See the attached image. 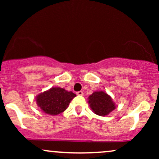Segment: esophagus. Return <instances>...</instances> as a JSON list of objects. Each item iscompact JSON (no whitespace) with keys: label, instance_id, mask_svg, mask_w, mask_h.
<instances>
[{"label":"esophagus","instance_id":"esophagus-1","mask_svg":"<svg viewBox=\"0 0 159 159\" xmlns=\"http://www.w3.org/2000/svg\"><path fill=\"white\" fill-rule=\"evenodd\" d=\"M77 95H83V92H82V91H78V92H77Z\"/></svg>","mask_w":159,"mask_h":159}]
</instances>
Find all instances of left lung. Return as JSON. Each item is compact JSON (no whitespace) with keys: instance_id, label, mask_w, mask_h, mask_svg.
<instances>
[{"instance_id":"obj_1","label":"left lung","mask_w":159,"mask_h":159,"mask_svg":"<svg viewBox=\"0 0 159 159\" xmlns=\"http://www.w3.org/2000/svg\"><path fill=\"white\" fill-rule=\"evenodd\" d=\"M88 103L95 114L107 116L116 108L111 97L103 91H95L88 97Z\"/></svg>"}]
</instances>
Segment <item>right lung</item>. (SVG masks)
Listing matches in <instances>:
<instances>
[{"mask_svg":"<svg viewBox=\"0 0 159 159\" xmlns=\"http://www.w3.org/2000/svg\"><path fill=\"white\" fill-rule=\"evenodd\" d=\"M75 96L71 91L69 92L61 88H51L37 95L36 102L43 112L54 116L64 112Z\"/></svg>","mask_w":159,"mask_h":159,"instance_id":"1","label":"right lung"}]
</instances>
